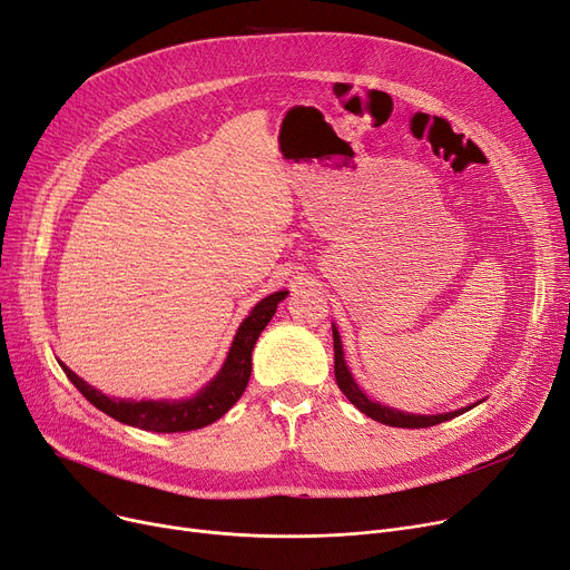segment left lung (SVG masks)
<instances>
[{
  "instance_id": "1",
  "label": "left lung",
  "mask_w": 570,
  "mask_h": 570,
  "mask_svg": "<svg viewBox=\"0 0 570 570\" xmlns=\"http://www.w3.org/2000/svg\"><path fill=\"white\" fill-rule=\"evenodd\" d=\"M333 346H335V382L340 386V391L350 399L363 414H367L370 419H375V422L380 424H386V426H395V429H429V426H435V424H442V422H450V419L468 412L470 407H461V410H454V412H444V414H410V412H401V410H393V407H386L382 403H375L370 401L367 395L358 389V384L354 382L350 367H346L344 363V352H342V342H340V333L337 328L333 326Z\"/></svg>"
}]
</instances>
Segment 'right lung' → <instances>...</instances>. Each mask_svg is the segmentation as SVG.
Returning a JSON list of instances; mask_svg holds the SVG:
<instances>
[{
  "instance_id": "1",
  "label": "right lung",
  "mask_w": 570,
  "mask_h": 570,
  "mask_svg": "<svg viewBox=\"0 0 570 570\" xmlns=\"http://www.w3.org/2000/svg\"><path fill=\"white\" fill-rule=\"evenodd\" d=\"M286 291H277L263 298L252 312L242 321V326L235 333L233 346L228 352V358L224 367L218 370V375L197 391L193 399L184 401H122V399H109L102 391H97L88 382H83L77 373L62 365L65 375L69 382L77 386L86 401H90L97 410L114 416L116 422L137 426L144 431L154 433H184V431H197L203 426L214 424L216 419L224 416L244 393L246 384L252 377V352L258 335L269 324V318L275 316L277 305L286 298Z\"/></svg>"
}]
</instances>
